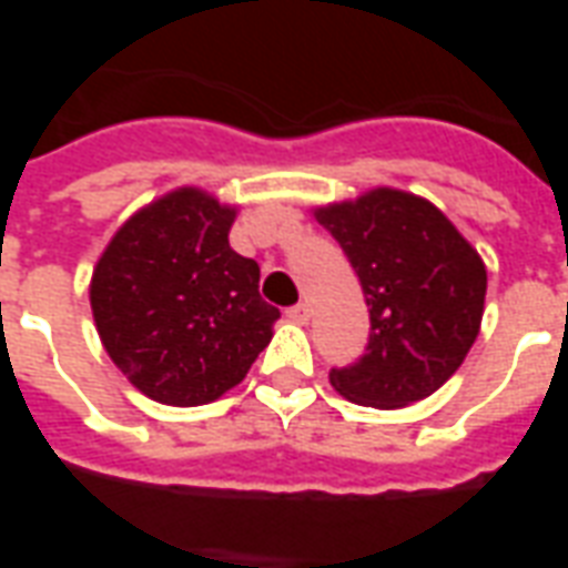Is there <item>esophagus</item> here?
I'll return each instance as SVG.
<instances>
[{"label": "esophagus", "instance_id": "34e87169", "mask_svg": "<svg viewBox=\"0 0 568 568\" xmlns=\"http://www.w3.org/2000/svg\"><path fill=\"white\" fill-rule=\"evenodd\" d=\"M285 313H288V320L301 322V325H304V322H310V304H307V301H301V304H295V307H288Z\"/></svg>", "mask_w": 568, "mask_h": 568}]
</instances>
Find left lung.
I'll list each match as a JSON object with an SVG mask.
<instances>
[{
    "label": "left lung",
    "instance_id": "obj_1",
    "mask_svg": "<svg viewBox=\"0 0 568 568\" xmlns=\"http://www.w3.org/2000/svg\"><path fill=\"white\" fill-rule=\"evenodd\" d=\"M316 219L353 264L371 334L365 356L332 368V386L368 407L414 405L450 381L475 344L487 267L428 200L377 187Z\"/></svg>",
    "mask_w": 568,
    "mask_h": 568
}]
</instances>
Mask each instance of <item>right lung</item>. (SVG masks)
Wrapping results in <instances>:
<instances>
[{
    "mask_svg": "<svg viewBox=\"0 0 568 568\" xmlns=\"http://www.w3.org/2000/svg\"><path fill=\"white\" fill-rule=\"evenodd\" d=\"M234 215L197 187H179L136 212L93 271L105 353L161 405L215 402L271 344L280 310L258 295V264L227 243Z\"/></svg>",
    "mask_w": 568,
    "mask_h": 568,
    "instance_id": "right-lung-1",
    "label": "right lung"
}]
</instances>
